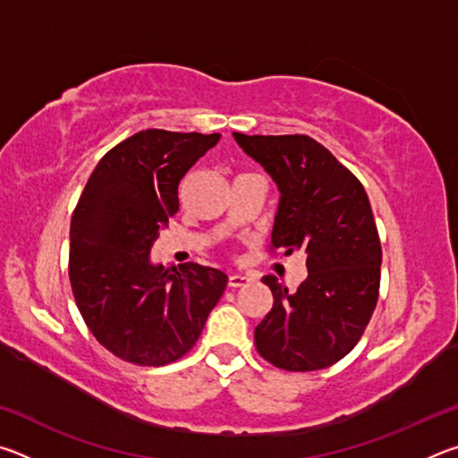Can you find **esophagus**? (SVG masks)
I'll list each match as a JSON object with an SVG mask.
<instances>
[{
  "label": "esophagus",
  "instance_id": "obj_1",
  "mask_svg": "<svg viewBox=\"0 0 458 458\" xmlns=\"http://www.w3.org/2000/svg\"><path fill=\"white\" fill-rule=\"evenodd\" d=\"M252 278L246 276V275H230L228 278V286H232V289H238V286H244L250 283Z\"/></svg>",
  "mask_w": 458,
  "mask_h": 458
}]
</instances>
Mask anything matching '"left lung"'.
<instances>
[{
	"mask_svg": "<svg viewBox=\"0 0 458 458\" xmlns=\"http://www.w3.org/2000/svg\"><path fill=\"white\" fill-rule=\"evenodd\" d=\"M281 191L273 248L307 254L309 275L289 293L262 276L273 309L254 329L257 352L286 371L329 368L366 331L379 294L382 246L361 182L307 135L234 133Z\"/></svg>",
	"mask_w": 458,
	"mask_h": 458,
	"instance_id": "1",
	"label": "left lung"
}]
</instances>
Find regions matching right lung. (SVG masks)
Wrapping results in <instances>:
<instances>
[{
  "instance_id": "1",
  "label": "right lung",
  "mask_w": 458,
  "mask_h": 458,
  "mask_svg": "<svg viewBox=\"0 0 458 458\" xmlns=\"http://www.w3.org/2000/svg\"><path fill=\"white\" fill-rule=\"evenodd\" d=\"M218 141L220 133L139 131L98 161L74 208L68 276L76 307L123 361L157 368L183 358L226 289L218 268L149 259L180 210L182 177Z\"/></svg>"
}]
</instances>
